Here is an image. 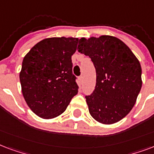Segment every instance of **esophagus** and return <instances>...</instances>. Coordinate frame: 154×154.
Listing matches in <instances>:
<instances>
[{
  "label": "esophagus",
  "instance_id": "obj_1",
  "mask_svg": "<svg viewBox=\"0 0 154 154\" xmlns=\"http://www.w3.org/2000/svg\"><path fill=\"white\" fill-rule=\"evenodd\" d=\"M78 82H79V87H81V86H82V84H83V76L79 77Z\"/></svg>",
  "mask_w": 154,
  "mask_h": 154
}]
</instances>
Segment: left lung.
<instances>
[{
	"label": "left lung",
	"instance_id": "obj_1",
	"mask_svg": "<svg viewBox=\"0 0 154 154\" xmlns=\"http://www.w3.org/2000/svg\"><path fill=\"white\" fill-rule=\"evenodd\" d=\"M79 51L89 56L96 71L93 93L86 96L91 116L112 125L130 112L142 86L140 62L120 39L110 35L79 39Z\"/></svg>",
	"mask_w": 154,
	"mask_h": 154
}]
</instances>
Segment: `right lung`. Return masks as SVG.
Here are the masks:
<instances>
[{
	"mask_svg": "<svg viewBox=\"0 0 154 154\" xmlns=\"http://www.w3.org/2000/svg\"><path fill=\"white\" fill-rule=\"evenodd\" d=\"M78 42V38H48L24 57L19 75L21 91L29 108L39 117L58 116L78 93L71 62Z\"/></svg>",
	"mask_w": 154,
	"mask_h": 154,
	"instance_id": "obj_1",
	"label": "right lung"
}]
</instances>
